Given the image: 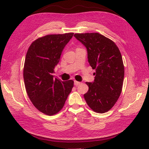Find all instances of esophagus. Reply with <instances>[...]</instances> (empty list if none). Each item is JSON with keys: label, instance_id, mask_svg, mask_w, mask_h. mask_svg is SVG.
I'll return each instance as SVG.
<instances>
[{"label": "esophagus", "instance_id": "34e87169", "mask_svg": "<svg viewBox=\"0 0 149 149\" xmlns=\"http://www.w3.org/2000/svg\"><path fill=\"white\" fill-rule=\"evenodd\" d=\"M81 83V82H79V81H74V84L75 85V86H77V85H79V84H80Z\"/></svg>", "mask_w": 149, "mask_h": 149}]
</instances>
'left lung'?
Listing matches in <instances>:
<instances>
[{
    "mask_svg": "<svg viewBox=\"0 0 149 149\" xmlns=\"http://www.w3.org/2000/svg\"><path fill=\"white\" fill-rule=\"evenodd\" d=\"M74 36L86 47L88 62L96 70L93 83H86L89 90L84 99L93 111L106 113L122 90L124 66L121 53L115 42L99 33H76Z\"/></svg>",
    "mask_w": 149,
    "mask_h": 149,
    "instance_id": "left-lung-1",
    "label": "left lung"
}]
</instances>
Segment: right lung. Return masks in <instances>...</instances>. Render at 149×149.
I'll return each mask as SVG.
<instances>
[{"instance_id":"1","label":"right lung","mask_w":149,"mask_h":149,"mask_svg":"<svg viewBox=\"0 0 149 149\" xmlns=\"http://www.w3.org/2000/svg\"><path fill=\"white\" fill-rule=\"evenodd\" d=\"M74 33L48 34L31 44L24 66L27 95L39 111L52 116L59 112L74 87V81H61L52 73Z\"/></svg>"}]
</instances>
